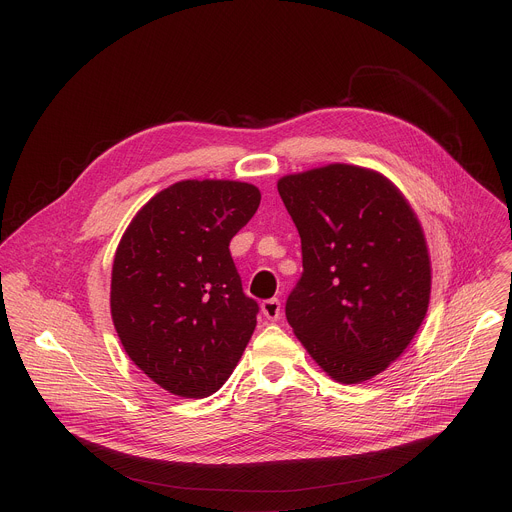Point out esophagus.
Returning <instances> with one entry per match:
<instances>
[{
    "label": "esophagus",
    "mask_w": 512,
    "mask_h": 512,
    "mask_svg": "<svg viewBox=\"0 0 512 512\" xmlns=\"http://www.w3.org/2000/svg\"><path fill=\"white\" fill-rule=\"evenodd\" d=\"M261 313L269 319V321H277L281 317V301L277 297H271V299H265L261 303Z\"/></svg>",
    "instance_id": "esophagus-1"
}]
</instances>
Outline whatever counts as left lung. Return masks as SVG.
Listing matches in <instances>:
<instances>
[{
    "mask_svg": "<svg viewBox=\"0 0 512 512\" xmlns=\"http://www.w3.org/2000/svg\"><path fill=\"white\" fill-rule=\"evenodd\" d=\"M303 273L285 315L309 356L342 384L384 372L430 301V257L402 193L380 173L327 164L279 179Z\"/></svg>",
    "mask_w": 512,
    "mask_h": 512,
    "instance_id": "obj_1",
    "label": "left lung"
}]
</instances>
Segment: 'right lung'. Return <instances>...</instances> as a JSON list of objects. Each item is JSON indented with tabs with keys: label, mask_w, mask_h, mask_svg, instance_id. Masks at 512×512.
<instances>
[{
	"label": "right lung",
	"mask_w": 512,
	"mask_h": 512,
	"mask_svg": "<svg viewBox=\"0 0 512 512\" xmlns=\"http://www.w3.org/2000/svg\"><path fill=\"white\" fill-rule=\"evenodd\" d=\"M257 187L181 181L132 219L114 255L110 311L128 358L160 388L207 398L233 374L259 305L229 243L255 215Z\"/></svg>",
	"instance_id": "1"
}]
</instances>
